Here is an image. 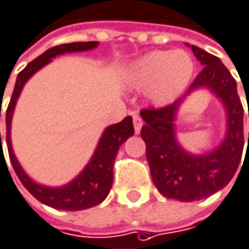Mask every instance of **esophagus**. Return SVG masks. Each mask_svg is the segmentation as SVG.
<instances>
[{
    "mask_svg": "<svg viewBox=\"0 0 249 249\" xmlns=\"http://www.w3.org/2000/svg\"><path fill=\"white\" fill-rule=\"evenodd\" d=\"M132 123H134L135 134H140V131H141V128H142V118H141L138 114H135V115L132 117Z\"/></svg>",
    "mask_w": 249,
    "mask_h": 249,
    "instance_id": "esophagus-1",
    "label": "esophagus"
}]
</instances>
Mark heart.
Wrapping results in <instances>:
<instances>
[{"mask_svg": "<svg viewBox=\"0 0 249 249\" xmlns=\"http://www.w3.org/2000/svg\"><path fill=\"white\" fill-rule=\"evenodd\" d=\"M194 74V61L184 51H152L131 68L129 82L134 88L151 89L157 104H168L188 85Z\"/></svg>", "mask_w": 249, "mask_h": 249, "instance_id": "obj_1", "label": "heart"}]
</instances>
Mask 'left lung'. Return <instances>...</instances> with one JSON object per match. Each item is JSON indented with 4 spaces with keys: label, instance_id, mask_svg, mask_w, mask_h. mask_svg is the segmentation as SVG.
Instances as JSON below:
<instances>
[{
    "label": "left lung",
    "instance_id": "obj_1",
    "mask_svg": "<svg viewBox=\"0 0 249 249\" xmlns=\"http://www.w3.org/2000/svg\"><path fill=\"white\" fill-rule=\"evenodd\" d=\"M191 48L204 68L192 81L187 95L194 89L208 88L223 101L227 109V135L221 145L208 154L192 156L178 144L173 121L185 97L167 107L140 112L145 121L141 137L147 145L152 181L164 196L182 202L207 198L224 188L237 172L244 149V108L237 81L219 58L195 45Z\"/></svg>",
    "mask_w": 249,
    "mask_h": 249
}]
</instances>
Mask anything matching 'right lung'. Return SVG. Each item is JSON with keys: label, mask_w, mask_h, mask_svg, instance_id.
<instances>
[{"label": "right lung", "mask_w": 249, "mask_h": 249, "mask_svg": "<svg viewBox=\"0 0 249 249\" xmlns=\"http://www.w3.org/2000/svg\"><path fill=\"white\" fill-rule=\"evenodd\" d=\"M98 45V41H88V42H71V44H61L57 47H53L47 50L44 54H41L34 61H31L17 77L15 87L12 91L11 101L8 104L5 120H7V148L10 154V161H11L14 171L22 185L34 195L35 198L53 208L64 210V211H81L87 210L91 207L98 205L102 202L107 195L109 194V190L112 187V179H114V161L118 154L120 147L125 141L134 135V125L132 118L125 117L124 120L118 124L108 126L101 140L98 142V147L94 152V157L88 162V165L82 170L75 179H72L70 184L58 188H50L44 187L34 182L25 172L21 168L18 160L14 155V151L11 147V120L14 114V108L17 100L22 91V87L25 82L34 75L35 72L47 65L51 59L61 54L67 53H79V51H88L92 50ZM1 117V107H0ZM0 144H1V132H0ZM2 149V145H1Z\"/></svg>", "instance_id": "obj_1"}]
</instances>
